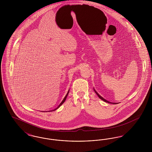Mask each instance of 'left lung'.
Listing matches in <instances>:
<instances>
[{
    "label": "left lung",
    "instance_id": "obj_1",
    "mask_svg": "<svg viewBox=\"0 0 152 152\" xmlns=\"http://www.w3.org/2000/svg\"><path fill=\"white\" fill-rule=\"evenodd\" d=\"M94 92H95V93L97 94V95L98 96V97L100 99H101L102 100H103L104 101H105V102H108V103H109V104H118V103H116V102H109V101H107V100H105V99H104L102 97H101V96L100 95V94H99L96 91V90L94 89Z\"/></svg>",
    "mask_w": 152,
    "mask_h": 152
}]
</instances>
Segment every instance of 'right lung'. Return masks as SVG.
<instances>
[{
	"label": "right lung",
	"instance_id": "1",
	"mask_svg": "<svg viewBox=\"0 0 152 152\" xmlns=\"http://www.w3.org/2000/svg\"><path fill=\"white\" fill-rule=\"evenodd\" d=\"M69 89L68 90V91L67 94H66V96H65V97L64 98V99L63 100V101L61 102V103L59 104V105L58 106V107H57L56 108H55V109H53V110H49L48 112H52V111H54V110H55L58 109V108H59V107H60V106H61V105H62V104H63L64 102H65V100H66V97H67V96H68V94H69Z\"/></svg>",
	"mask_w": 152,
	"mask_h": 152
}]
</instances>
